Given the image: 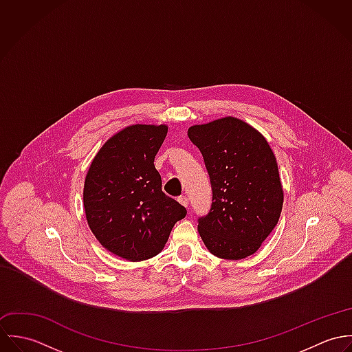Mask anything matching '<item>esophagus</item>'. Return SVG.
Segmentation results:
<instances>
[{
    "label": "esophagus",
    "mask_w": 352,
    "mask_h": 352,
    "mask_svg": "<svg viewBox=\"0 0 352 352\" xmlns=\"http://www.w3.org/2000/svg\"><path fill=\"white\" fill-rule=\"evenodd\" d=\"M177 201H179L180 204H183L184 207H188V198H187L186 195H182V197H179V198H177Z\"/></svg>",
    "instance_id": "esophagus-1"
}]
</instances>
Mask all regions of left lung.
<instances>
[{
	"label": "left lung",
	"mask_w": 352,
	"mask_h": 352,
	"mask_svg": "<svg viewBox=\"0 0 352 352\" xmlns=\"http://www.w3.org/2000/svg\"><path fill=\"white\" fill-rule=\"evenodd\" d=\"M188 137L201 151L212 188L210 212L198 221L201 240L217 257L245 258L274 230L283 206L272 149L233 116L191 126Z\"/></svg>",
	"instance_id": "8db88e82"
}]
</instances>
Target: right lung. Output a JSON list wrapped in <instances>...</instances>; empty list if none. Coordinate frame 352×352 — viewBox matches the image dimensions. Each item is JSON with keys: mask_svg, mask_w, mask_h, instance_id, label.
Instances as JSON below:
<instances>
[{"mask_svg": "<svg viewBox=\"0 0 352 352\" xmlns=\"http://www.w3.org/2000/svg\"><path fill=\"white\" fill-rule=\"evenodd\" d=\"M166 124H131L113 134L88 169L84 208L88 225L107 251L142 261L165 247L186 207L161 190L154 157Z\"/></svg>", "mask_w": 352, "mask_h": 352, "instance_id": "1", "label": "right lung"}]
</instances>
